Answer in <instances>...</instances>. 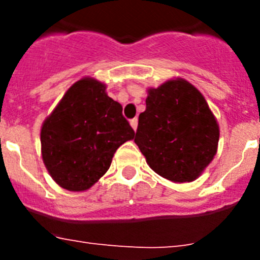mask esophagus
I'll return each mask as SVG.
<instances>
[{"label": "esophagus", "mask_w": 260, "mask_h": 260, "mask_svg": "<svg viewBox=\"0 0 260 260\" xmlns=\"http://www.w3.org/2000/svg\"><path fill=\"white\" fill-rule=\"evenodd\" d=\"M130 125H132V127L134 128V130H137V127H138V118H137V117H135V118H133V119H130Z\"/></svg>", "instance_id": "esophagus-1"}]
</instances>
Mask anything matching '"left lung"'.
Wrapping results in <instances>:
<instances>
[{
	"label": "left lung",
	"instance_id": "obj_1",
	"mask_svg": "<svg viewBox=\"0 0 260 260\" xmlns=\"http://www.w3.org/2000/svg\"><path fill=\"white\" fill-rule=\"evenodd\" d=\"M219 134L203 95L189 82L176 79L148 89L134 142L158 176L190 182L212 161Z\"/></svg>",
	"mask_w": 260,
	"mask_h": 260
}]
</instances>
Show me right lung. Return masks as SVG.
<instances>
[{
  "label": "right lung",
  "instance_id": "1",
  "mask_svg": "<svg viewBox=\"0 0 260 260\" xmlns=\"http://www.w3.org/2000/svg\"><path fill=\"white\" fill-rule=\"evenodd\" d=\"M135 135L122 107L95 79L78 80L41 127V153L52 178L70 191L89 189Z\"/></svg>",
  "mask_w": 260,
  "mask_h": 260
}]
</instances>
